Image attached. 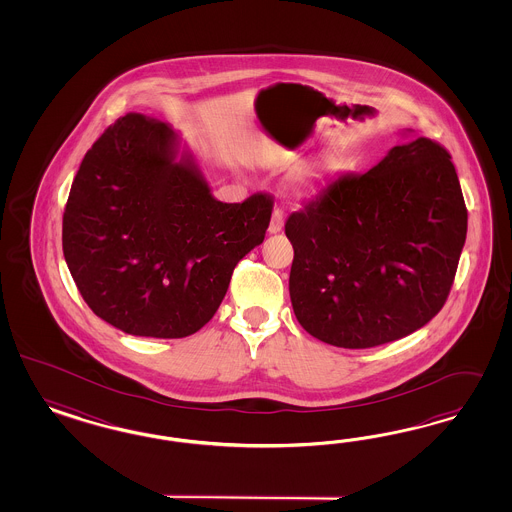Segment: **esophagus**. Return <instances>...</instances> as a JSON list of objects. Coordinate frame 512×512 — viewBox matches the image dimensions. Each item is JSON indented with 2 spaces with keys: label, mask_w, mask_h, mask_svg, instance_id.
I'll use <instances>...</instances> for the list:
<instances>
[{
  "label": "esophagus",
  "mask_w": 512,
  "mask_h": 512,
  "mask_svg": "<svg viewBox=\"0 0 512 512\" xmlns=\"http://www.w3.org/2000/svg\"><path fill=\"white\" fill-rule=\"evenodd\" d=\"M281 227H283V212L276 208L274 212H272V217H270V225H268V233L270 234H278L281 231Z\"/></svg>",
  "instance_id": "obj_1"
}]
</instances>
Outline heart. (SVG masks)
<instances>
[{
    "mask_svg": "<svg viewBox=\"0 0 512 512\" xmlns=\"http://www.w3.org/2000/svg\"><path fill=\"white\" fill-rule=\"evenodd\" d=\"M306 178H308V174H300V176H298V182H306Z\"/></svg>",
    "mask_w": 512,
    "mask_h": 512,
    "instance_id": "1",
    "label": "heart"
}]
</instances>
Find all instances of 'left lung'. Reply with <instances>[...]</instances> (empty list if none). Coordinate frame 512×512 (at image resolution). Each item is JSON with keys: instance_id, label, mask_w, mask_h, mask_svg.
<instances>
[{"instance_id": "8db88e82", "label": "left lung", "mask_w": 512, "mask_h": 512, "mask_svg": "<svg viewBox=\"0 0 512 512\" xmlns=\"http://www.w3.org/2000/svg\"><path fill=\"white\" fill-rule=\"evenodd\" d=\"M411 133L285 223L293 310L317 340L383 345L422 328L447 302L467 233L464 195L449 152Z\"/></svg>"}]
</instances>
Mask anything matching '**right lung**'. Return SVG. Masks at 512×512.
<instances>
[{
	"label": "right lung",
	"mask_w": 512,
	"mask_h": 512,
	"mask_svg": "<svg viewBox=\"0 0 512 512\" xmlns=\"http://www.w3.org/2000/svg\"><path fill=\"white\" fill-rule=\"evenodd\" d=\"M270 216L263 193L217 201L171 125L127 114L80 163L63 255L97 317L131 336L186 338L214 317Z\"/></svg>",
	"instance_id": "obj_1"
}]
</instances>
